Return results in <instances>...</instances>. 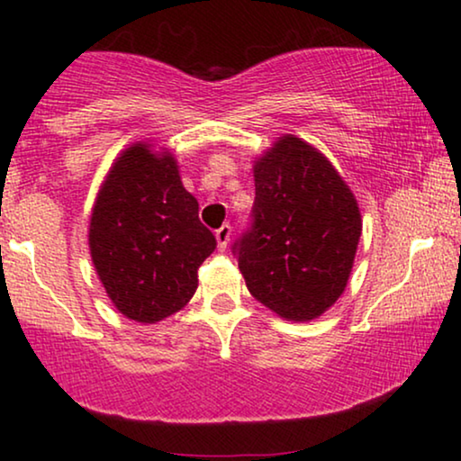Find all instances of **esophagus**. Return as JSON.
I'll return each mask as SVG.
<instances>
[{
    "label": "esophagus",
    "instance_id": "34e87169",
    "mask_svg": "<svg viewBox=\"0 0 461 461\" xmlns=\"http://www.w3.org/2000/svg\"><path fill=\"white\" fill-rule=\"evenodd\" d=\"M230 235H232L230 224H222V226H220V229L216 230V241H218V248H220V249H226V248H229V243H230Z\"/></svg>",
    "mask_w": 461,
    "mask_h": 461
}]
</instances>
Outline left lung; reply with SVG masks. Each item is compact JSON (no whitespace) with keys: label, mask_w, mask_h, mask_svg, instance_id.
I'll return each mask as SVG.
<instances>
[{"label":"left lung","mask_w":461,"mask_h":461,"mask_svg":"<svg viewBox=\"0 0 461 461\" xmlns=\"http://www.w3.org/2000/svg\"><path fill=\"white\" fill-rule=\"evenodd\" d=\"M254 182V224L235 245L245 285L281 319H319L344 294L355 264L363 230L355 193L294 134L256 157Z\"/></svg>","instance_id":"left-lung-1"}]
</instances>
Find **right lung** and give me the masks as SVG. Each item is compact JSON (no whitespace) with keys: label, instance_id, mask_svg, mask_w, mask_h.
Returning a JSON list of instances; mask_svg holds the SVG:
<instances>
[{"label":"right lung","instance_id":"obj_1","mask_svg":"<svg viewBox=\"0 0 461 461\" xmlns=\"http://www.w3.org/2000/svg\"><path fill=\"white\" fill-rule=\"evenodd\" d=\"M92 264L123 317L153 325L185 308L216 249L166 147L131 142L106 172L87 229Z\"/></svg>","mask_w":461,"mask_h":461}]
</instances>
